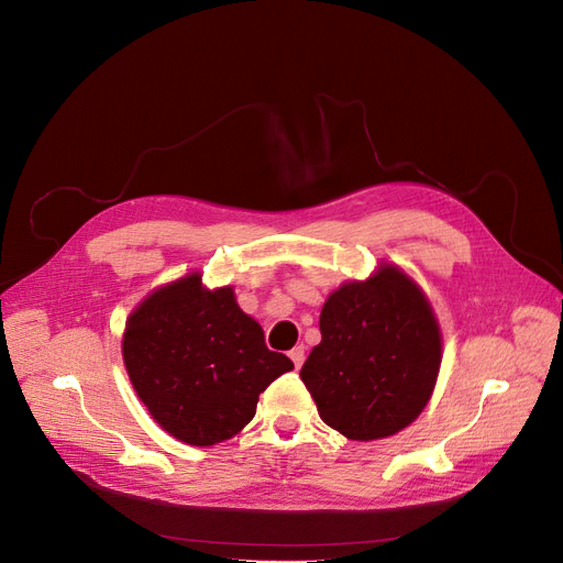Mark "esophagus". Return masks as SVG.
<instances>
[{
  "label": "esophagus",
  "instance_id": "34e87169",
  "mask_svg": "<svg viewBox=\"0 0 563 563\" xmlns=\"http://www.w3.org/2000/svg\"><path fill=\"white\" fill-rule=\"evenodd\" d=\"M303 357H306V353H303V346H297V349L289 351V360L295 362V367H297V369L303 365Z\"/></svg>",
  "mask_w": 563,
  "mask_h": 563
}]
</instances>
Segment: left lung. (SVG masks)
<instances>
[{
    "label": "left lung",
    "mask_w": 563,
    "mask_h": 563,
    "mask_svg": "<svg viewBox=\"0 0 563 563\" xmlns=\"http://www.w3.org/2000/svg\"><path fill=\"white\" fill-rule=\"evenodd\" d=\"M320 343L301 380L320 419L357 442L384 440L419 419L442 365V332L411 276L380 262L349 280L320 311Z\"/></svg>",
    "instance_id": "left-lung-1"
}]
</instances>
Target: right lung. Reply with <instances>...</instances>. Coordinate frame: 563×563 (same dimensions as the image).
Returning a JSON list of instances; mask_svg holds the SVG:
<instances>
[{"instance_id": "right-lung-1", "label": "right lung", "mask_w": 563, "mask_h": 563, "mask_svg": "<svg viewBox=\"0 0 563 563\" xmlns=\"http://www.w3.org/2000/svg\"><path fill=\"white\" fill-rule=\"evenodd\" d=\"M201 278L191 271L152 289L125 320L121 353L152 419L179 442L212 446L239 434L260 393L295 365L266 349L231 285L210 289Z\"/></svg>"}]
</instances>
